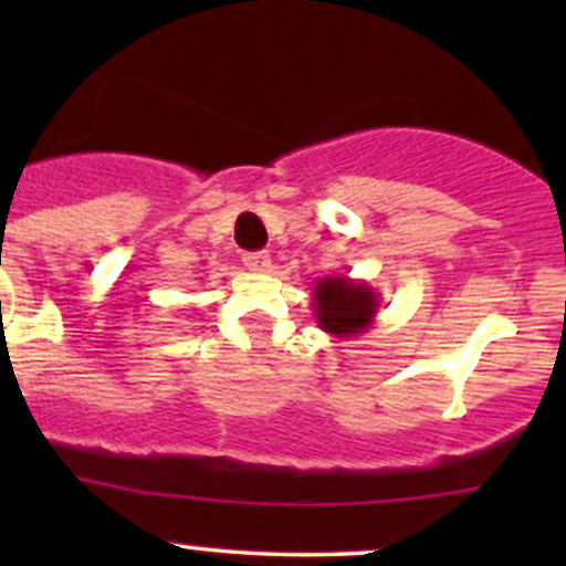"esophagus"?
Listing matches in <instances>:
<instances>
[{
    "label": "esophagus",
    "mask_w": 566,
    "mask_h": 566,
    "mask_svg": "<svg viewBox=\"0 0 566 566\" xmlns=\"http://www.w3.org/2000/svg\"><path fill=\"white\" fill-rule=\"evenodd\" d=\"M244 265L250 271H258V274H265V271H271V255L269 252H247L244 255Z\"/></svg>",
    "instance_id": "34e87169"
}]
</instances>
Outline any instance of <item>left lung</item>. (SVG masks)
<instances>
[{
	"mask_svg": "<svg viewBox=\"0 0 566 566\" xmlns=\"http://www.w3.org/2000/svg\"><path fill=\"white\" fill-rule=\"evenodd\" d=\"M314 316L319 329L333 337L367 333L378 314V295L367 282L348 276H322L314 284Z\"/></svg>",
	"mask_w": 566,
	"mask_h": 566,
	"instance_id": "1",
	"label": "left lung"
}]
</instances>
